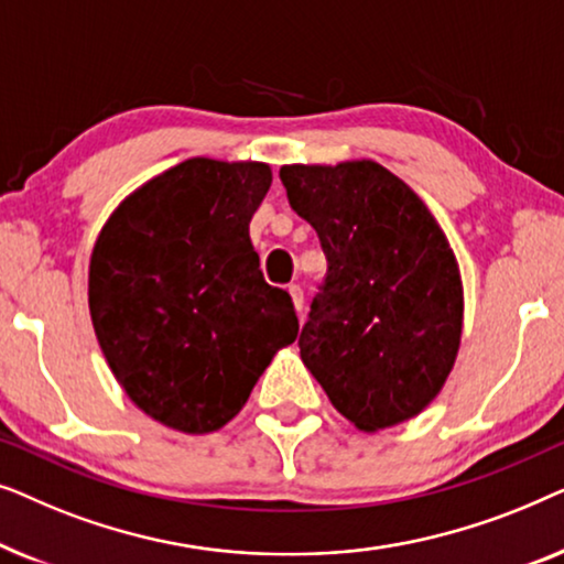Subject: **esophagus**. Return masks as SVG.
Segmentation results:
<instances>
[{
	"instance_id": "esophagus-1",
	"label": "esophagus",
	"mask_w": 564,
	"mask_h": 564,
	"mask_svg": "<svg viewBox=\"0 0 564 564\" xmlns=\"http://www.w3.org/2000/svg\"><path fill=\"white\" fill-rule=\"evenodd\" d=\"M288 292H290V297H292V305H295V311L300 313V318H303V307H305L303 290H300V284H290Z\"/></svg>"
}]
</instances>
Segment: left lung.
Listing matches in <instances>:
<instances>
[{"instance_id":"left-lung-1","label":"left lung","mask_w":564,"mask_h":564,"mask_svg":"<svg viewBox=\"0 0 564 564\" xmlns=\"http://www.w3.org/2000/svg\"><path fill=\"white\" fill-rule=\"evenodd\" d=\"M280 180L328 259L297 341L303 365L359 431L411 421L442 392L465 318L442 226L377 161L290 164Z\"/></svg>"}]
</instances>
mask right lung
I'll return each instance as SVG.
<instances>
[{
  "label": "right lung",
  "mask_w": 564,
  "mask_h": 564,
  "mask_svg": "<svg viewBox=\"0 0 564 564\" xmlns=\"http://www.w3.org/2000/svg\"><path fill=\"white\" fill-rule=\"evenodd\" d=\"M272 187L261 161L187 159L115 207L89 259V313L115 380L182 434L226 426L297 338L264 282L249 223Z\"/></svg>",
  "instance_id": "add662e5"
}]
</instances>
